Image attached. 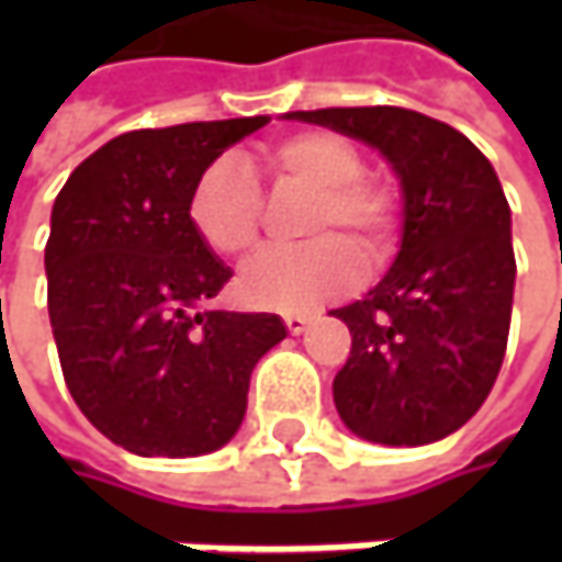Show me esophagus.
Returning <instances> with one entry per match:
<instances>
[{"mask_svg":"<svg viewBox=\"0 0 562 562\" xmlns=\"http://www.w3.org/2000/svg\"><path fill=\"white\" fill-rule=\"evenodd\" d=\"M282 322H285L289 335H302V331L312 325V318H308V315H299V312H289V315H282Z\"/></svg>","mask_w":562,"mask_h":562,"instance_id":"esophagus-1","label":"esophagus"}]
</instances>
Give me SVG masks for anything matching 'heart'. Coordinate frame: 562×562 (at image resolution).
I'll use <instances>...</instances> for the list:
<instances>
[{
    "instance_id": "obj_1",
    "label": "heart",
    "mask_w": 562,
    "mask_h": 562,
    "mask_svg": "<svg viewBox=\"0 0 562 562\" xmlns=\"http://www.w3.org/2000/svg\"><path fill=\"white\" fill-rule=\"evenodd\" d=\"M267 166L280 178L315 191L305 234H322L292 250H263L237 280L244 302L257 308H315L361 280V254L345 234L351 231L368 257H384L393 234L391 194L361 178L358 149L331 133H299L267 153ZM260 184L240 156H221L194 178L188 217L198 237L221 257H244L260 237Z\"/></svg>"
}]
</instances>
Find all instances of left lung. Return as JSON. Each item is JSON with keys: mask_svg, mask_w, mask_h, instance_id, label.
Returning <instances> with one entry per match:
<instances>
[{"mask_svg": "<svg viewBox=\"0 0 562 562\" xmlns=\"http://www.w3.org/2000/svg\"><path fill=\"white\" fill-rule=\"evenodd\" d=\"M285 120L378 149L403 194L387 277L331 312L351 331L335 409L368 442H439L479 413L505 361L517 267L502 181L472 139L416 110L331 106Z\"/></svg>", "mask_w": 562, "mask_h": 562, "instance_id": "8db88e82", "label": "left lung"}]
</instances>
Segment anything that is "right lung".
<instances>
[{"label": "right lung", "instance_id": "obj_1", "mask_svg": "<svg viewBox=\"0 0 562 562\" xmlns=\"http://www.w3.org/2000/svg\"><path fill=\"white\" fill-rule=\"evenodd\" d=\"M267 116L133 130L64 181L45 247L48 315L80 413L136 456L234 439L280 315L201 308L234 277L188 217L194 178Z\"/></svg>", "mask_w": 562, "mask_h": 562}]
</instances>
